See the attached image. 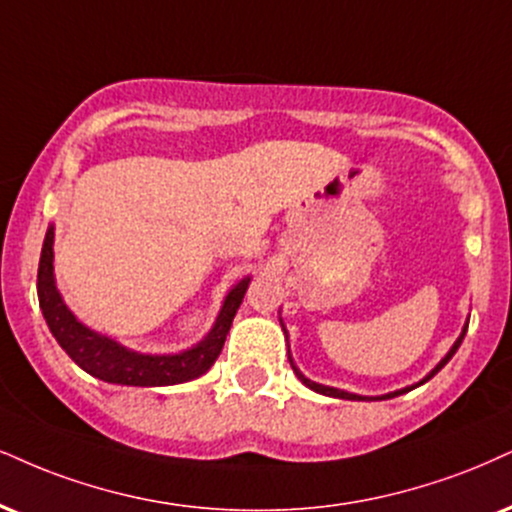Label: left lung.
<instances>
[{"instance_id": "1", "label": "left lung", "mask_w": 512, "mask_h": 512, "mask_svg": "<svg viewBox=\"0 0 512 512\" xmlns=\"http://www.w3.org/2000/svg\"><path fill=\"white\" fill-rule=\"evenodd\" d=\"M470 323V320H468ZM468 323L463 325V332H460V337L456 339V342H453V346L449 349V353H446L444 358H441V361L434 365V368L427 372L425 377H422L420 382H415V384H410V387H403V389H396V391H389V394H382V396H361V394H351V391H344V389H337V387H327V384H318V382H313V380H308V377L304 375V372H301L299 368H296L294 365V358H292V353H289V363H292V370H294V375L299 377L301 380V384H306L308 389H313V391H318V394H323V396H332V399H344V401H384V399H394V396H401V394H406V391H410V389H415V387H420V384H425L427 380H432L434 375H437V372L444 368L446 363L451 361L453 358V353L458 351V346L463 344V337H465V332H468ZM280 325H282V330H285V323H282V318H280ZM285 337H287V330H285Z\"/></svg>"}]
</instances>
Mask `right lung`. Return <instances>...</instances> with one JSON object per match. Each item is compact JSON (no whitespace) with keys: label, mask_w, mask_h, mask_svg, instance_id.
I'll return each instance as SVG.
<instances>
[{"label":"right lung","mask_w":512,"mask_h":512,"mask_svg":"<svg viewBox=\"0 0 512 512\" xmlns=\"http://www.w3.org/2000/svg\"><path fill=\"white\" fill-rule=\"evenodd\" d=\"M249 282L251 277L246 275L225 294L216 323L201 342L178 353L132 351L128 346L118 344L116 339L90 330L66 306L61 292L56 289L54 225H49L42 244L40 268H37V299H40L42 315L56 342L71 356L75 365L90 372L92 377L109 384H125V387H170V384L197 380L211 370V365L223 351L225 337L230 332Z\"/></svg>","instance_id":"add662e5"}]
</instances>
